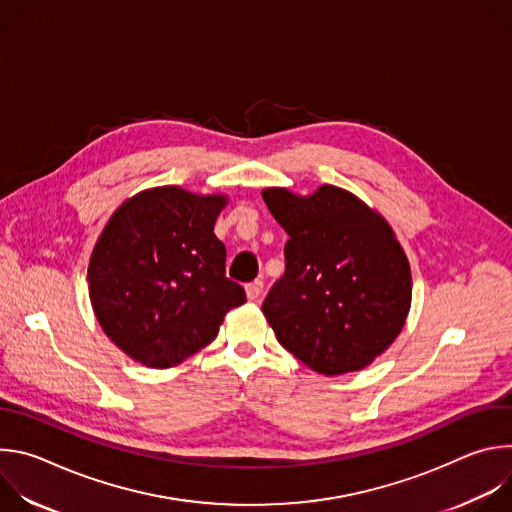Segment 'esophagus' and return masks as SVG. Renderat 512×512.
<instances>
[{
	"label": "esophagus",
	"instance_id": "34e87169",
	"mask_svg": "<svg viewBox=\"0 0 512 512\" xmlns=\"http://www.w3.org/2000/svg\"><path fill=\"white\" fill-rule=\"evenodd\" d=\"M245 291H247V298L249 300H257L261 294H263V281H253V283H247V287H245Z\"/></svg>",
	"mask_w": 512,
	"mask_h": 512
}]
</instances>
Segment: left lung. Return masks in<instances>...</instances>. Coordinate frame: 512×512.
<instances>
[{
  "label": "left lung",
  "instance_id": "1",
  "mask_svg": "<svg viewBox=\"0 0 512 512\" xmlns=\"http://www.w3.org/2000/svg\"><path fill=\"white\" fill-rule=\"evenodd\" d=\"M261 196L289 235L285 273L261 306L279 344L326 377L369 367L411 308V267L395 231L332 184L308 196L287 188Z\"/></svg>",
  "mask_w": 512,
  "mask_h": 512
}]
</instances>
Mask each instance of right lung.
<instances>
[{
  "label": "right lung",
  "mask_w": 512,
  "mask_h": 512,
  "mask_svg": "<svg viewBox=\"0 0 512 512\" xmlns=\"http://www.w3.org/2000/svg\"><path fill=\"white\" fill-rule=\"evenodd\" d=\"M227 202L225 194L156 186L111 214L91 253L89 298L103 332L135 362L176 367L247 302L225 277L227 249L214 235Z\"/></svg>",
  "instance_id": "1"
}]
</instances>
